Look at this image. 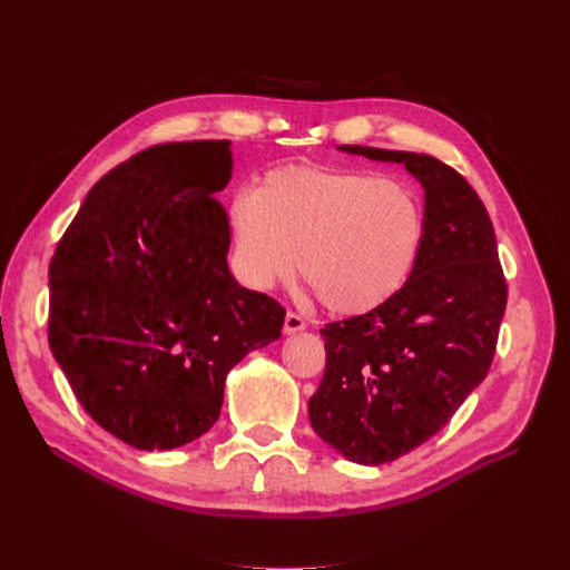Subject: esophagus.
<instances>
[{"label": "esophagus", "instance_id": "34e87169", "mask_svg": "<svg viewBox=\"0 0 570 570\" xmlns=\"http://www.w3.org/2000/svg\"><path fill=\"white\" fill-rule=\"evenodd\" d=\"M304 327H306V321H304L299 314H295V312H287V314H285L283 331H285L287 335L299 333V331H304Z\"/></svg>", "mask_w": 570, "mask_h": 570}]
</instances>
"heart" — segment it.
I'll list each match as a JSON object with an SVG mask.
<instances>
[{
  "mask_svg": "<svg viewBox=\"0 0 570 570\" xmlns=\"http://www.w3.org/2000/svg\"><path fill=\"white\" fill-rule=\"evenodd\" d=\"M233 266L247 287L271 289L292 264L335 314L390 302L419 262L423 199L409 183L368 170L289 164L228 206Z\"/></svg>",
  "mask_w": 570,
  "mask_h": 570,
  "instance_id": "heart-1",
  "label": "heart"
}]
</instances>
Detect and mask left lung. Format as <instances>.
<instances>
[{
	"label": "left lung",
	"instance_id": "obj_1",
	"mask_svg": "<svg viewBox=\"0 0 570 570\" xmlns=\"http://www.w3.org/2000/svg\"><path fill=\"white\" fill-rule=\"evenodd\" d=\"M404 164L425 189V237L406 285L364 316L327 323L325 373L308 400L316 435L381 465L428 442L490 371L507 278L485 204L430 154L342 145Z\"/></svg>",
	"mask_w": 570,
	"mask_h": 570
}]
</instances>
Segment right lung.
Masks as SVG:
<instances>
[{
	"mask_svg": "<svg viewBox=\"0 0 570 570\" xmlns=\"http://www.w3.org/2000/svg\"><path fill=\"white\" fill-rule=\"evenodd\" d=\"M228 140L166 142L118 164L85 197L49 264V350L92 421L137 450L209 430L228 371L281 337L285 308L228 268L214 197Z\"/></svg>",
	"mask_w": 570,
	"mask_h": 570,
	"instance_id": "obj_1",
	"label": "right lung"
}]
</instances>
